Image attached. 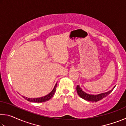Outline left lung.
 Masks as SVG:
<instances>
[{"label":"left lung","instance_id":"left-lung-1","mask_svg":"<svg viewBox=\"0 0 126 126\" xmlns=\"http://www.w3.org/2000/svg\"><path fill=\"white\" fill-rule=\"evenodd\" d=\"M115 87H116V86L111 90L107 92L98 94H89L85 92H84L82 90V88H80V86L77 85V92L80 98H82L86 100V101L91 102H97L99 101V100L103 99V98L107 97L108 94H110L112 92V91L113 90Z\"/></svg>","mask_w":126,"mask_h":126}]
</instances>
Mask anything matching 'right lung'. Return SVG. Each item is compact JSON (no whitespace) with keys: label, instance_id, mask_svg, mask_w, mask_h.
<instances>
[{"label":"right lung","instance_id":"add662e5","mask_svg":"<svg viewBox=\"0 0 126 126\" xmlns=\"http://www.w3.org/2000/svg\"><path fill=\"white\" fill-rule=\"evenodd\" d=\"M57 85V83L55 84L54 88L53 89V90L51 91L47 95H45V96L39 97V98H28V97H24V96H23V97L26 100H27V101H28L29 102H37V103H41V102H46V101H48V100H49L53 96V95L54 94V93L55 92V91H56Z\"/></svg>","mask_w":126,"mask_h":126}]
</instances>
